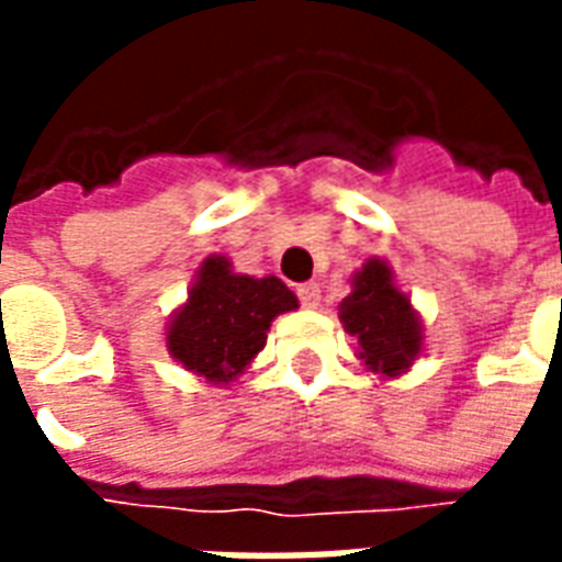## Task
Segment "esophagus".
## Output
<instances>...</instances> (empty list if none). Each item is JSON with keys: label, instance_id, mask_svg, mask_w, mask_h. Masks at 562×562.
Wrapping results in <instances>:
<instances>
[{"label": "esophagus", "instance_id": "esophagus-1", "mask_svg": "<svg viewBox=\"0 0 562 562\" xmlns=\"http://www.w3.org/2000/svg\"><path fill=\"white\" fill-rule=\"evenodd\" d=\"M297 297H301V304H304L306 310H316L318 301H322L318 282H304V285H297Z\"/></svg>", "mask_w": 562, "mask_h": 562}]
</instances>
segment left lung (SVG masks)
I'll return each mask as SVG.
<instances>
[{"mask_svg":"<svg viewBox=\"0 0 562 562\" xmlns=\"http://www.w3.org/2000/svg\"><path fill=\"white\" fill-rule=\"evenodd\" d=\"M342 328L358 340V358L370 373L394 379L424 352V325L409 294L394 282L385 258H367L355 270L352 292L340 304Z\"/></svg>","mask_w":562,"mask_h":562,"instance_id":"8db88e82","label":"left lung"}]
</instances>
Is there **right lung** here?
I'll return each mask as SVG.
<instances>
[{"mask_svg": "<svg viewBox=\"0 0 562 562\" xmlns=\"http://www.w3.org/2000/svg\"><path fill=\"white\" fill-rule=\"evenodd\" d=\"M292 310L297 297L282 280L234 273L228 258L207 256L168 322L165 346L183 370L228 385L265 349L270 322Z\"/></svg>", "mask_w": 562, "mask_h": 562, "instance_id": "1", "label": "right lung"}]
</instances>
